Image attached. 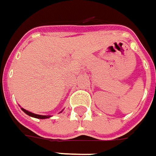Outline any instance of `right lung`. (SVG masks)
<instances>
[{
    "mask_svg": "<svg viewBox=\"0 0 156 156\" xmlns=\"http://www.w3.org/2000/svg\"><path fill=\"white\" fill-rule=\"evenodd\" d=\"M24 112H25V114H27V115H29L30 117H34V118H37V119H48L49 118V117H51V116H48V115H39V114H33V113H30L29 111H27V110H25L24 108H21Z\"/></svg>",
    "mask_w": 156,
    "mask_h": 156,
    "instance_id": "add662e5",
    "label": "right lung"
}]
</instances>
